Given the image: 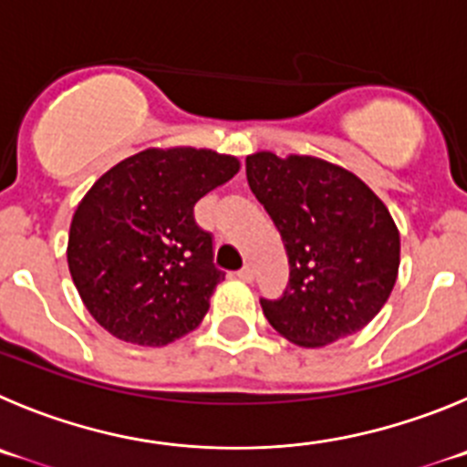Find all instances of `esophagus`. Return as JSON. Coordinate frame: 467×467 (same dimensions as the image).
Returning a JSON list of instances; mask_svg holds the SVG:
<instances>
[{"label": "esophagus", "instance_id": "34e87169", "mask_svg": "<svg viewBox=\"0 0 467 467\" xmlns=\"http://www.w3.org/2000/svg\"><path fill=\"white\" fill-rule=\"evenodd\" d=\"M237 276L242 278V281L251 283V281H254V267H251V265H244V267L237 272Z\"/></svg>", "mask_w": 467, "mask_h": 467}]
</instances>
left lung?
Wrapping results in <instances>:
<instances>
[{
    "label": "left lung",
    "mask_w": 467,
    "mask_h": 467,
    "mask_svg": "<svg viewBox=\"0 0 467 467\" xmlns=\"http://www.w3.org/2000/svg\"><path fill=\"white\" fill-rule=\"evenodd\" d=\"M246 180L281 233L290 281L260 299L287 341L320 348L364 329L394 290L400 234L387 204L350 170L317 156H246Z\"/></svg>",
    "instance_id": "8db88e82"
}]
</instances>
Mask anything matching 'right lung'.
Segmentation results:
<instances>
[{"instance_id":"obj_1","label":"right lung","mask_w":467,"mask_h":467,"mask_svg":"<svg viewBox=\"0 0 467 467\" xmlns=\"http://www.w3.org/2000/svg\"><path fill=\"white\" fill-rule=\"evenodd\" d=\"M237 156L150 147L112 165L73 213L68 272L82 304L119 341L163 348L193 332L225 278L193 207L239 172Z\"/></svg>"}]
</instances>
